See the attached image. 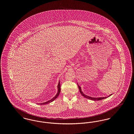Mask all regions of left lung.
Listing matches in <instances>:
<instances>
[{
	"mask_svg": "<svg viewBox=\"0 0 134 134\" xmlns=\"http://www.w3.org/2000/svg\"><path fill=\"white\" fill-rule=\"evenodd\" d=\"M78 87H79V91H80V93H81V94H82V96H83L84 97H86V98H88V99H91V100H94V101H97V100H102V99H104V98H106L107 97H98V98H94V97H90L89 96H86V95H85L84 93H83V92H82V91H81V87L78 85ZM112 94H110V96H111Z\"/></svg>",
	"mask_w": 134,
	"mask_h": 134,
	"instance_id": "8db88e82",
	"label": "left lung"
}]
</instances>
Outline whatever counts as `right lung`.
Wrapping results in <instances>:
<instances>
[{
    "label": "right lung",
    "mask_w": 134,
    "mask_h": 134,
    "mask_svg": "<svg viewBox=\"0 0 134 134\" xmlns=\"http://www.w3.org/2000/svg\"><path fill=\"white\" fill-rule=\"evenodd\" d=\"M61 91V86H60V81L58 83V92L57 93V94L54 97H53L52 99H51V100L48 101V102H44V103H39L41 105H44V104H48V103H49L50 102H53L55 99H56L57 98L58 96L60 94V92Z\"/></svg>",
    "instance_id": "add662e5"
}]
</instances>
